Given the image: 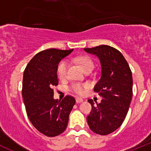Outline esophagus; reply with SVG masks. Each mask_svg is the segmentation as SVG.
<instances>
[{
	"mask_svg": "<svg viewBox=\"0 0 151 151\" xmlns=\"http://www.w3.org/2000/svg\"><path fill=\"white\" fill-rule=\"evenodd\" d=\"M76 101L77 104H79V103L83 102L84 100L82 99V98H80V97H76Z\"/></svg>",
	"mask_w": 151,
	"mask_h": 151,
	"instance_id": "1",
	"label": "esophagus"
}]
</instances>
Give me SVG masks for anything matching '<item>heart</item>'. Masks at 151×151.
<instances>
[{"instance_id":"b5f03b06","label":"heart","mask_w":151,"mask_h":151,"mask_svg":"<svg viewBox=\"0 0 151 151\" xmlns=\"http://www.w3.org/2000/svg\"><path fill=\"white\" fill-rule=\"evenodd\" d=\"M74 60L82 66L84 71L86 72L88 69H92L94 67V62L91 57L88 56H80V57H76ZM67 69L68 64L66 61L63 60L59 63L57 66V76L61 80L65 79L67 76ZM88 85L87 84L83 83H73L70 87V89L75 94L78 95H83L87 90Z\"/></svg>"}]
</instances>
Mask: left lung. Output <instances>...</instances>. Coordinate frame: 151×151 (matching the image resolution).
<instances>
[{"instance_id":"1","label":"left lung","mask_w":151,"mask_h":151,"mask_svg":"<svg viewBox=\"0 0 151 151\" xmlns=\"http://www.w3.org/2000/svg\"><path fill=\"white\" fill-rule=\"evenodd\" d=\"M84 50L99 59L101 76L94 90L103 97L96 105L88 100L92 109L87 122L92 132L106 135L120 127L127 115L132 97V75L125 57L113 47L100 45Z\"/></svg>"}]
</instances>
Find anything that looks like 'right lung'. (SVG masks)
<instances>
[{
	"label": "right lung",
	"instance_id": "obj_1",
	"mask_svg": "<svg viewBox=\"0 0 151 151\" xmlns=\"http://www.w3.org/2000/svg\"><path fill=\"white\" fill-rule=\"evenodd\" d=\"M71 50L50 48L35 55L23 73L22 98L31 123L47 137H54L66 130L69 116L76 104L72 96L55 100L53 87L58 85L57 66Z\"/></svg>",
	"mask_w": 151,
	"mask_h": 151
}]
</instances>
